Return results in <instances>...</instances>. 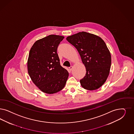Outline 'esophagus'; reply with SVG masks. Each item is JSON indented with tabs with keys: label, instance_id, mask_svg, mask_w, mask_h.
Returning <instances> with one entry per match:
<instances>
[{
	"label": "esophagus",
	"instance_id": "1",
	"mask_svg": "<svg viewBox=\"0 0 134 134\" xmlns=\"http://www.w3.org/2000/svg\"><path fill=\"white\" fill-rule=\"evenodd\" d=\"M69 69L70 71H71V70L72 69V66H70V67H69Z\"/></svg>",
	"mask_w": 134,
	"mask_h": 134
}]
</instances>
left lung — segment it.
<instances>
[{"mask_svg":"<svg viewBox=\"0 0 134 134\" xmlns=\"http://www.w3.org/2000/svg\"><path fill=\"white\" fill-rule=\"evenodd\" d=\"M66 40L77 50L86 73L80 80L88 90L99 89L105 82L110 72L111 58L104 40L98 35L85 31L69 36Z\"/></svg>","mask_w":134,"mask_h":134,"instance_id":"left-lung-1","label":"left lung"}]
</instances>
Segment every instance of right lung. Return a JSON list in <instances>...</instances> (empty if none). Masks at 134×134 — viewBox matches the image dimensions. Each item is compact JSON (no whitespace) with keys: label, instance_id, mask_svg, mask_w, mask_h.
<instances>
[{"label":"right lung","instance_id":"add662e5","mask_svg":"<svg viewBox=\"0 0 134 134\" xmlns=\"http://www.w3.org/2000/svg\"><path fill=\"white\" fill-rule=\"evenodd\" d=\"M64 36L49 35L35 42L27 62L28 73L35 85L45 93L62 90L69 77L68 70L60 65L57 48Z\"/></svg>","mask_w":134,"mask_h":134}]
</instances>
